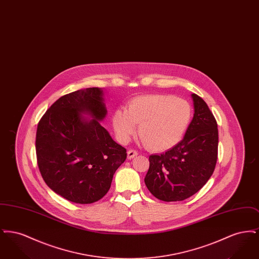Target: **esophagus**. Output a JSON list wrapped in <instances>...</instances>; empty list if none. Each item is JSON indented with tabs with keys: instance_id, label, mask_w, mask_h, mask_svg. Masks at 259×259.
<instances>
[{
	"instance_id": "1",
	"label": "esophagus",
	"mask_w": 259,
	"mask_h": 259,
	"mask_svg": "<svg viewBox=\"0 0 259 259\" xmlns=\"http://www.w3.org/2000/svg\"><path fill=\"white\" fill-rule=\"evenodd\" d=\"M138 155V152L134 150V149H129L128 151H127V157H128V159H132V158H134L135 156Z\"/></svg>"
}]
</instances>
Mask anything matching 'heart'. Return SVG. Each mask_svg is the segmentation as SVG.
<instances>
[{"instance_id":"obj_1","label":"heart","mask_w":259,"mask_h":259,"mask_svg":"<svg viewBox=\"0 0 259 259\" xmlns=\"http://www.w3.org/2000/svg\"><path fill=\"white\" fill-rule=\"evenodd\" d=\"M191 119V107L183 99L155 94L133 99L127 111H116L112 125L118 139L126 143L137 132L152 151L175 147L185 135Z\"/></svg>"}]
</instances>
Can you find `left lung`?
I'll return each instance as SVG.
<instances>
[{
	"label": "left lung",
	"mask_w": 259,
	"mask_h": 259,
	"mask_svg": "<svg viewBox=\"0 0 259 259\" xmlns=\"http://www.w3.org/2000/svg\"><path fill=\"white\" fill-rule=\"evenodd\" d=\"M194 115L184 139L162 154L149 156L145 184L154 197L183 201L209 181L218 160V123L206 102L192 94Z\"/></svg>",
	"instance_id": "1"
}]
</instances>
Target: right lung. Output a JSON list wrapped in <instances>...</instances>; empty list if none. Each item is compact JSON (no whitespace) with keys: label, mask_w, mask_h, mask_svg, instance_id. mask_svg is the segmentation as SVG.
Listing matches in <instances>:
<instances>
[{"label":"right lung","mask_w":259,"mask_h":259,"mask_svg":"<svg viewBox=\"0 0 259 259\" xmlns=\"http://www.w3.org/2000/svg\"><path fill=\"white\" fill-rule=\"evenodd\" d=\"M106 114L103 90L90 87L60 97L37 124L40 175L50 189L71 202L91 204L104 197L127 157L126 149L99 122Z\"/></svg>","instance_id":"obj_1"}]
</instances>
